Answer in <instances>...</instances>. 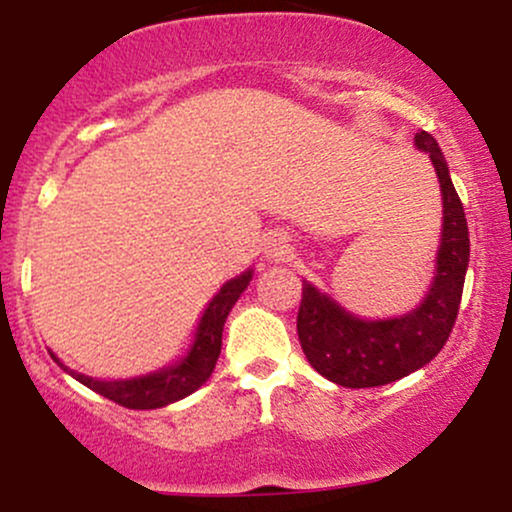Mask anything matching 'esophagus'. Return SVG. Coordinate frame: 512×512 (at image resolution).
I'll list each match as a JSON object with an SVG mask.
<instances>
[{"label": "esophagus", "instance_id": "1", "mask_svg": "<svg viewBox=\"0 0 512 512\" xmlns=\"http://www.w3.org/2000/svg\"><path fill=\"white\" fill-rule=\"evenodd\" d=\"M289 240H286L284 236H272L267 240V248H264V252H267L269 257H284L289 255Z\"/></svg>", "mask_w": 512, "mask_h": 512}]
</instances>
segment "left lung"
Segmentation results:
<instances>
[{
	"label": "left lung",
	"mask_w": 512,
	"mask_h": 512,
	"mask_svg": "<svg viewBox=\"0 0 512 512\" xmlns=\"http://www.w3.org/2000/svg\"><path fill=\"white\" fill-rule=\"evenodd\" d=\"M414 139L431 156L443 192V238L436 279L421 308L378 322L358 320L332 298L303 284L296 320L301 349L310 366L337 385L378 387L424 368L448 342L460 313L469 264L467 219L438 142L424 129Z\"/></svg>",
	"instance_id": "obj_1"
}]
</instances>
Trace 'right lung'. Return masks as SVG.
<instances>
[{"label":"right lung","instance_id":"obj_1","mask_svg":"<svg viewBox=\"0 0 512 512\" xmlns=\"http://www.w3.org/2000/svg\"><path fill=\"white\" fill-rule=\"evenodd\" d=\"M252 279V272H245L231 279L228 284H223V289L216 293L214 301L209 303L207 313H204L202 322H199L197 339L192 344L190 354H187L178 366L161 370V373L144 375V378L134 380H113V383H105V380H93L88 375L76 373V370H69L67 366H60L67 370L72 378L91 387L98 395L108 397L110 402L120 404V407L127 409H158L166 407L170 402H178V399L192 395L197 387L207 383V378L214 373L216 361H219L221 354V332L223 322H226L228 313L236 305L240 293L248 289Z\"/></svg>","mask_w":512,"mask_h":512}]
</instances>
